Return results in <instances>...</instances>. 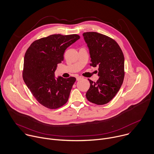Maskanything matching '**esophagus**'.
Returning <instances> with one entry per match:
<instances>
[{
    "label": "esophagus",
    "mask_w": 154,
    "mask_h": 154,
    "mask_svg": "<svg viewBox=\"0 0 154 154\" xmlns=\"http://www.w3.org/2000/svg\"><path fill=\"white\" fill-rule=\"evenodd\" d=\"M83 79V77H82V76H79V77H77V81H79V80H82V79Z\"/></svg>",
    "instance_id": "esophagus-1"
}]
</instances>
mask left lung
<instances>
[{
    "label": "left lung",
    "instance_id": "1",
    "mask_svg": "<svg viewBox=\"0 0 154 154\" xmlns=\"http://www.w3.org/2000/svg\"><path fill=\"white\" fill-rule=\"evenodd\" d=\"M84 39L89 48L90 65L99 66L96 82L88 79L90 87L86 93L88 100L104 105L116 96L124 78V57L118 44L112 38L97 32H85Z\"/></svg>",
    "mask_w": 154,
    "mask_h": 154
}]
</instances>
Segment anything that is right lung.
<instances>
[{
	"label": "right lung",
	"mask_w": 154,
	"mask_h": 154,
	"mask_svg": "<svg viewBox=\"0 0 154 154\" xmlns=\"http://www.w3.org/2000/svg\"><path fill=\"white\" fill-rule=\"evenodd\" d=\"M80 38L76 34H55L33 42L24 61L23 80L36 100L49 109H57L68 100L74 77L55 78L57 64L64 60V53Z\"/></svg>",
	"instance_id": "right-lung-1"
}]
</instances>
